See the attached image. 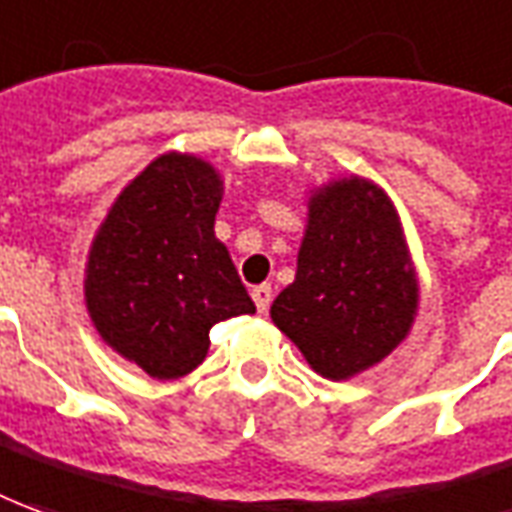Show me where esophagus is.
<instances>
[{
	"label": "esophagus",
	"instance_id": "esophagus-1",
	"mask_svg": "<svg viewBox=\"0 0 512 512\" xmlns=\"http://www.w3.org/2000/svg\"><path fill=\"white\" fill-rule=\"evenodd\" d=\"M253 303H256V309L259 312H267L270 309V303H273V287L270 284H259V287H253Z\"/></svg>",
	"mask_w": 512,
	"mask_h": 512
}]
</instances>
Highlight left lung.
<instances>
[{
	"mask_svg": "<svg viewBox=\"0 0 512 512\" xmlns=\"http://www.w3.org/2000/svg\"><path fill=\"white\" fill-rule=\"evenodd\" d=\"M415 309L418 281L390 197L362 178L317 189L273 323L312 370L340 382L382 362L410 334Z\"/></svg>",
	"mask_w": 512,
	"mask_h": 512,
	"instance_id": "obj_1",
	"label": "left lung"
}]
</instances>
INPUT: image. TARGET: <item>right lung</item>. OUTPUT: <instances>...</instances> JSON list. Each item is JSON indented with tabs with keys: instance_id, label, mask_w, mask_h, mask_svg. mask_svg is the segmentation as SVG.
Returning a JSON list of instances; mask_svg holds the SVG:
<instances>
[{
	"instance_id": "add662e5",
	"label": "right lung",
	"mask_w": 512,
	"mask_h": 512,
	"mask_svg": "<svg viewBox=\"0 0 512 512\" xmlns=\"http://www.w3.org/2000/svg\"><path fill=\"white\" fill-rule=\"evenodd\" d=\"M220 200L209 161L167 153L122 189L94 236L88 315L116 354L153 379L192 373L214 323L256 312L214 236Z\"/></svg>"
}]
</instances>
